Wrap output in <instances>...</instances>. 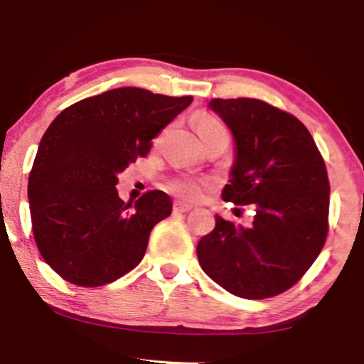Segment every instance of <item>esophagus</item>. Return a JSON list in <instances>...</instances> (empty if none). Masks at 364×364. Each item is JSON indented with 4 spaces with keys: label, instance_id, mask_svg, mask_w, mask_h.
Listing matches in <instances>:
<instances>
[{
    "label": "esophagus",
    "instance_id": "esophagus-1",
    "mask_svg": "<svg viewBox=\"0 0 364 364\" xmlns=\"http://www.w3.org/2000/svg\"><path fill=\"white\" fill-rule=\"evenodd\" d=\"M193 208V205H190V203H185V202H174V210L178 212H188Z\"/></svg>",
    "mask_w": 364,
    "mask_h": 364
}]
</instances>
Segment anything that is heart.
<instances>
[{"instance_id": "1", "label": "heart", "mask_w": 364, "mask_h": 364, "mask_svg": "<svg viewBox=\"0 0 364 364\" xmlns=\"http://www.w3.org/2000/svg\"><path fill=\"white\" fill-rule=\"evenodd\" d=\"M214 129H224L223 124L214 118L203 116V118L196 121V133H198V136L203 135V133L214 132ZM171 188H173L174 193L183 196V198L195 200L203 193V190H205V181H202V179L198 178H179L176 181H173Z\"/></svg>"}]
</instances>
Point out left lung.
Returning a JSON list of instances; mask_svg holds the SVG:
<instances>
[{"instance_id": "obj_1", "label": "left lung", "mask_w": 364, "mask_h": 364, "mask_svg": "<svg viewBox=\"0 0 364 364\" xmlns=\"http://www.w3.org/2000/svg\"><path fill=\"white\" fill-rule=\"evenodd\" d=\"M235 140V161L223 200L253 203L250 228L215 214L196 257L212 281L245 299H263L294 286L327 237L328 178L306 127L258 99H212Z\"/></svg>"}]
</instances>
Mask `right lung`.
<instances>
[{
    "instance_id": "right-lung-1",
    "label": "right lung",
    "mask_w": 364,
    "mask_h": 364,
    "mask_svg": "<svg viewBox=\"0 0 364 364\" xmlns=\"http://www.w3.org/2000/svg\"><path fill=\"white\" fill-rule=\"evenodd\" d=\"M193 99L112 89L61 111L46 129L28 176L32 231L44 262L65 281L106 286L144 258L152 228L171 215L164 191L124 203L118 174Z\"/></svg>"
}]
</instances>
